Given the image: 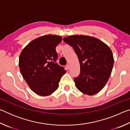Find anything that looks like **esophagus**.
<instances>
[{
	"mask_svg": "<svg viewBox=\"0 0 130 130\" xmlns=\"http://www.w3.org/2000/svg\"><path fill=\"white\" fill-rule=\"evenodd\" d=\"M66 68H67V69H68V70L70 69V65H66Z\"/></svg>",
	"mask_w": 130,
	"mask_h": 130,
	"instance_id": "esophagus-1",
	"label": "esophagus"
}]
</instances>
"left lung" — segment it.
Returning a JSON list of instances; mask_svg holds the SVG:
<instances>
[{"instance_id":"1","label":"left lung","mask_w":130,"mask_h":130,"mask_svg":"<svg viewBox=\"0 0 130 130\" xmlns=\"http://www.w3.org/2000/svg\"><path fill=\"white\" fill-rule=\"evenodd\" d=\"M63 40L73 47L80 62V75L74 79L77 88L89 96L98 93L104 87L112 70L114 59L111 49L92 36L72 35Z\"/></svg>"}]
</instances>
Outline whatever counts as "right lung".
<instances>
[{"mask_svg": "<svg viewBox=\"0 0 130 130\" xmlns=\"http://www.w3.org/2000/svg\"><path fill=\"white\" fill-rule=\"evenodd\" d=\"M62 39L57 35L39 37L26 46L19 56L22 75L30 89L39 96H46L56 91L66 73L64 68L56 63V47Z\"/></svg>", "mask_w": 130, "mask_h": 130, "instance_id": "obj_1", "label": "right lung"}]
</instances>
